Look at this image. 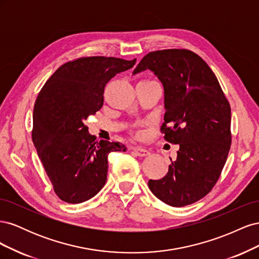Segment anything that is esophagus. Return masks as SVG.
Wrapping results in <instances>:
<instances>
[{"label": "esophagus", "mask_w": 259, "mask_h": 259, "mask_svg": "<svg viewBox=\"0 0 259 259\" xmlns=\"http://www.w3.org/2000/svg\"><path fill=\"white\" fill-rule=\"evenodd\" d=\"M133 151H134L138 156H146L150 153L147 149H144V148H133Z\"/></svg>", "instance_id": "obj_1"}]
</instances>
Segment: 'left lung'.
Masks as SVG:
<instances>
[{
	"label": "left lung",
	"instance_id": "8db88e82",
	"mask_svg": "<svg viewBox=\"0 0 259 259\" xmlns=\"http://www.w3.org/2000/svg\"><path fill=\"white\" fill-rule=\"evenodd\" d=\"M146 69L164 88L161 133L179 145L166 175L149 180V189L170 206L189 205L213 189L225 166L232 137L229 101L208 65L189 50L148 53L133 73Z\"/></svg>",
	"mask_w": 259,
	"mask_h": 259
}]
</instances>
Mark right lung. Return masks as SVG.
Wrapping results in <instances>:
<instances>
[{"label":"right lung","instance_id":"obj_1","mask_svg":"<svg viewBox=\"0 0 259 259\" xmlns=\"http://www.w3.org/2000/svg\"><path fill=\"white\" fill-rule=\"evenodd\" d=\"M136 59L91 56L60 66L43 85L33 109L32 142L58 198L81 203L106 184L108 154L126 151L119 142L96 140L84 121L104 105L106 84Z\"/></svg>","mask_w":259,"mask_h":259}]
</instances>
